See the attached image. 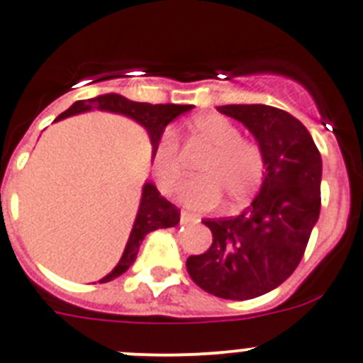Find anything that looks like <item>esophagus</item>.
I'll return each mask as SVG.
<instances>
[{
  "mask_svg": "<svg viewBox=\"0 0 363 363\" xmlns=\"http://www.w3.org/2000/svg\"><path fill=\"white\" fill-rule=\"evenodd\" d=\"M192 221H196V218L192 216V214H189V213H182L179 214V223H192Z\"/></svg>",
  "mask_w": 363,
  "mask_h": 363,
  "instance_id": "34e87169",
  "label": "esophagus"
}]
</instances>
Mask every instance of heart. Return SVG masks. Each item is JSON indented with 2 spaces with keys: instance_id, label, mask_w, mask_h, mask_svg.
<instances>
[{
  "instance_id": "1",
  "label": "heart",
  "mask_w": 363,
  "mask_h": 363,
  "mask_svg": "<svg viewBox=\"0 0 363 363\" xmlns=\"http://www.w3.org/2000/svg\"><path fill=\"white\" fill-rule=\"evenodd\" d=\"M201 142L213 147L200 172L203 176L185 179L178 189L179 201L194 211L214 209L223 200L238 205L258 191L265 172V158L258 143L240 136L238 127L221 114H201L192 121ZM154 174L163 192H171L184 172L178 136L171 129L160 136L154 147Z\"/></svg>"
}]
</instances>
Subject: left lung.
Here are the masks:
<instances>
[{"instance_id":"1","label":"left lung","mask_w":363,"mask_h":363,"mask_svg":"<svg viewBox=\"0 0 363 363\" xmlns=\"http://www.w3.org/2000/svg\"><path fill=\"white\" fill-rule=\"evenodd\" d=\"M264 152L259 192L242 214L205 220L207 252L187 258L192 281L225 300H251L277 289L294 272L320 216L322 156L309 130L289 112L269 105H221Z\"/></svg>"}]
</instances>
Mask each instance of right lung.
Returning a JSON list of instances; mask_svg holds the SVG:
<instances>
[{
	"instance_id": "1",
	"label": "right lung",
	"mask_w": 363,
	"mask_h": 363,
	"mask_svg": "<svg viewBox=\"0 0 363 363\" xmlns=\"http://www.w3.org/2000/svg\"><path fill=\"white\" fill-rule=\"evenodd\" d=\"M92 108H98V111L112 112V114H121V116H127L130 120H134L136 123H140L143 129L147 130L150 140V145H152V158H154V147L158 143L160 136L163 134L165 127L171 123L174 118H178L179 114L191 111L192 105H150V104H140V101H130L125 96L120 94H101L96 96L91 99H82V101H76L74 105H70L65 112H62L60 116L54 121L65 120V118L74 116V114H82V112H89ZM179 223V209L176 205H172L171 201L165 200V198L160 194V191L156 189V185L152 182H145L142 189V200H140V207H138L136 220H134L133 230H130V236L127 240V245H125V251L121 255L120 262L107 277L101 278L99 284H107V281L114 280V278L121 277L130 265L134 264L136 259L138 251H140V245H142L143 238L150 230L156 229H167V227H174Z\"/></svg>"
}]
</instances>
